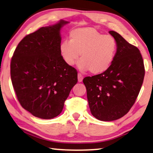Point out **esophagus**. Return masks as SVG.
I'll return each mask as SVG.
<instances>
[{"label":"esophagus","mask_w":153,"mask_h":153,"mask_svg":"<svg viewBox=\"0 0 153 153\" xmlns=\"http://www.w3.org/2000/svg\"><path fill=\"white\" fill-rule=\"evenodd\" d=\"M83 76H82V75L80 74H78L77 75V79H78V82H81L82 81V79H83Z\"/></svg>","instance_id":"1"}]
</instances>
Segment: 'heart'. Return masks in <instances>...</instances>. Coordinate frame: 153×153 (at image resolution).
Masks as SVG:
<instances>
[{"label":"heart","instance_id":"1","mask_svg":"<svg viewBox=\"0 0 153 153\" xmlns=\"http://www.w3.org/2000/svg\"><path fill=\"white\" fill-rule=\"evenodd\" d=\"M117 52V43L113 36L103 35L93 27L77 28L69 35V42L63 41L59 52L64 62L74 66L79 59L78 68L91 74H103L111 67Z\"/></svg>","mask_w":153,"mask_h":153}]
</instances>
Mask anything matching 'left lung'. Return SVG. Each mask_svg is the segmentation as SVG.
I'll return each mask as SVG.
<instances>
[{"label":"left lung","instance_id":"left-lung-1","mask_svg":"<svg viewBox=\"0 0 153 153\" xmlns=\"http://www.w3.org/2000/svg\"><path fill=\"white\" fill-rule=\"evenodd\" d=\"M109 33L117 43L112 65L103 74L83 79L91 112L102 121L119 119L128 113L139 94L145 74L139 49L115 31Z\"/></svg>","mask_w":153,"mask_h":153}]
</instances>
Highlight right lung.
<instances>
[{"mask_svg": "<svg viewBox=\"0 0 153 153\" xmlns=\"http://www.w3.org/2000/svg\"><path fill=\"white\" fill-rule=\"evenodd\" d=\"M68 23L60 20L24 37L11 60V78L17 99L34 116L51 119L59 116L70 91L77 82V72L59 52L60 30Z\"/></svg>", "mask_w": 153, "mask_h": 153, "instance_id": "add662e5", "label": "right lung"}]
</instances>
